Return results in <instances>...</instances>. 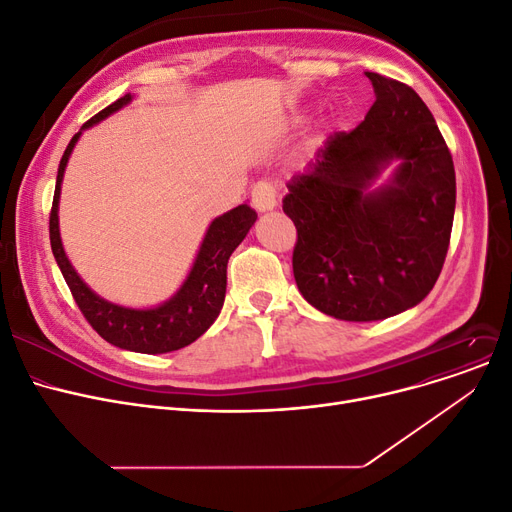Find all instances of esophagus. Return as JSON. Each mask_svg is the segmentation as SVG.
<instances>
[{
    "mask_svg": "<svg viewBox=\"0 0 512 512\" xmlns=\"http://www.w3.org/2000/svg\"><path fill=\"white\" fill-rule=\"evenodd\" d=\"M252 206L258 213H268V210L277 208V190L268 182H258L252 188Z\"/></svg>",
    "mask_w": 512,
    "mask_h": 512,
    "instance_id": "obj_1",
    "label": "esophagus"
}]
</instances>
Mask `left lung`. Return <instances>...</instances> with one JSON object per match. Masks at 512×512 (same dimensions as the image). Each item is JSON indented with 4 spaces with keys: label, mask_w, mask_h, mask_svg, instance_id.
Here are the masks:
<instances>
[{
    "label": "left lung",
    "mask_w": 512,
    "mask_h": 512,
    "mask_svg": "<svg viewBox=\"0 0 512 512\" xmlns=\"http://www.w3.org/2000/svg\"><path fill=\"white\" fill-rule=\"evenodd\" d=\"M366 76L376 101L364 122L328 136L283 198L299 293L349 322L397 316L432 291L457 200L453 157L426 103L403 82Z\"/></svg>",
    "instance_id": "1"
}]
</instances>
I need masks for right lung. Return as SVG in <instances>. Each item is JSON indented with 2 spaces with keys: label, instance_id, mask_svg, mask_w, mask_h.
Returning <instances> with one entry per match:
<instances>
[{
  "label": "right lung",
  "instance_id": "add662e5",
  "mask_svg": "<svg viewBox=\"0 0 512 512\" xmlns=\"http://www.w3.org/2000/svg\"><path fill=\"white\" fill-rule=\"evenodd\" d=\"M132 99L134 95L130 93L122 99H117L115 103L99 111L95 117H90L82 126V130L74 134V138L70 140L57 169V182L49 217V237L55 262L59 270H62V275L88 324L93 326L107 343L119 349L155 355L177 351L194 343L198 337L206 333L210 324L217 320L225 302L229 256L244 242V237L256 223L258 215L250 208V204H239L210 223L188 277L167 302L155 308L119 306L107 302V299H103L90 289L68 260L62 244V235H59L57 213L59 196H62V182L70 155L82 132L97 126L115 111L124 109L128 103H132Z\"/></svg>",
  "mask_w": 512,
  "mask_h": 512
}]
</instances>
